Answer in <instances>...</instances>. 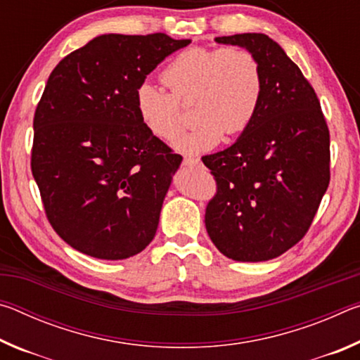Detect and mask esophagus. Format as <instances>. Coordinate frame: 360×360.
<instances>
[{"label":"esophagus","mask_w":360,"mask_h":360,"mask_svg":"<svg viewBox=\"0 0 360 360\" xmlns=\"http://www.w3.org/2000/svg\"><path fill=\"white\" fill-rule=\"evenodd\" d=\"M184 165H198L200 163V158L197 157H184Z\"/></svg>","instance_id":"1"}]
</instances>
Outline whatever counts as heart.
<instances>
[{
	"label": "heart",
	"instance_id": "1",
	"mask_svg": "<svg viewBox=\"0 0 360 360\" xmlns=\"http://www.w3.org/2000/svg\"><path fill=\"white\" fill-rule=\"evenodd\" d=\"M169 94L150 82L135 90L136 112L152 136L173 141L184 129L181 105L193 101L195 129L176 141V149L198 154L214 148L224 133L249 129L264 98V71L249 49L193 46L179 52L162 72Z\"/></svg>",
	"mask_w": 360,
	"mask_h": 360
}]
</instances>
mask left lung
<instances>
[{"mask_svg":"<svg viewBox=\"0 0 360 360\" xmlns=\"http://www.w3.org/2000/svg\"><path fill=\"white\" fill-rule=\"evenodd\" d=\"M246 47L264 71V98L230 148L203 155L216 181L205 211L214 246L236 262L275 259L300 241L330 182V133L308 79L262 33L219 36Z\"/></svg>","mask_w":360,"mask_h":360,"instance_id":"obj_1","label":"left lung"}]
</instances>
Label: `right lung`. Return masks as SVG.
<instances>
[{
    "mask_svg": "<svg viewBox=\"0 0 360 360\" xmlns=\"http://www.w3.org/2000/svg\"><path fill=\"white\" fill-rule=\"evenodd\" d=\"M188 42L103 34L49 76L33 119L32 173L49 224L76 251L122 260L154 238L182 157L146 130L135 90Z\"/></svg>",
    "mask_w": 360,
    "mask_h": 360,
    "instance_id": "1",
    "label": "right lung"
}]
</instances>
